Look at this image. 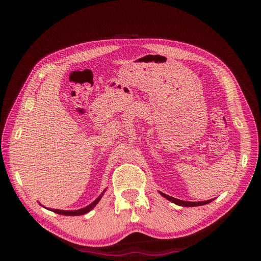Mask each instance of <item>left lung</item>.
Returning <instances> with one entry per match:
<instances>
[{
  "mask_svg": "<svg viewBox=\"0 0 261 261\" xmlns=\"http://www.w3.org/2000/svg\"><path fill=\"white\" fill-rule=\"evenodd\" d=\"M160 194L164 197V198H167L168 200L174 202L175 204H178V206L181 207H197V206H203V204H207L209 202H211L213 199L210 200H206V201H196V202H192V201H184V200H180V199H176L174 197H171L169 195H165L163 193L160 192Z\"/></svg>",
  "mask_w": 261,
  "mask_h": 261,
  "instance_id": "8db88e82",
  "label": "left lung"
}]
</instances>
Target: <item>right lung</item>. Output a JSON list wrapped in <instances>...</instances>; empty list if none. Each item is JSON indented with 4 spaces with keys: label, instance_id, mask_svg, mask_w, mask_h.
Instances as JSON below:
<instances>
[{
    "label": "right lung",
    "instance_id": "1",
    "mask_svg": "<svg viewBox=\"0 0 261 261\" xmlns=\"http://www.w3.org/2000/svg\"><path fill=\"white\" fill-rule=\"evenodd\" d=\"M105 192H106V189L101 193V195L98 197L96 200L89 204V206H87L86 208H83V209H80V210H75V211H65V210H58V209H49V210H51L55 213H59V215H63V216H82V215H85V213H87V212H89L91 209H93V207L96 206V204L99 202V200L101 199V197L103 196Z\"/></svg>",
    "mask_w": 261,
    "mask_h": 261
}]
</instances>
